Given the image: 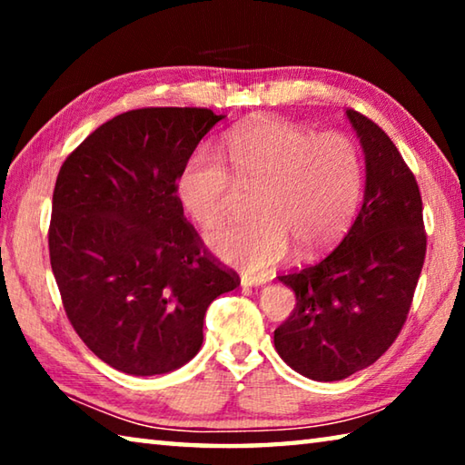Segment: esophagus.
Listing matches in <instances>:
<instances>
[{"mask_svg":"<svg viewBox=\"0 0 465 465\" xmlns=\"http://www.w3.org/2000/svg\"><path fill=\"white\" fill-rule=\"evenodd\" d=\"M264 279H258V277H246L243 274L242 277V287H258V285H264Z\"/></svg>","mask_w":465,"mask_h":465,"instance_id":"esophagus-1","label":"esophagus"}]
</instances>
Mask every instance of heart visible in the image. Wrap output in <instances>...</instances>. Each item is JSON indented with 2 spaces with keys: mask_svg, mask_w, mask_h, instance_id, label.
<instances>
[{
  "mask_svg": "<svg viewBox=\"0 0 465 465\" xmlns=\"http://www.w3.org/2000/svg\"><path fill=\"white\" fill-rule=\"evenodd\" d=\"M227 162L201 147L184 162L178 196L203 230L230 215L235 188H256L246 223L209 240L219 258L246 272L285 261L291 242L316 254L341 238L363 194V157L344 131H313L281 119H252L230 131Z\"/></svg>",
  "mask_w": 465,
  "mask_h": 465,
  "instance_id": "1",
  "label": "heart"
}]
</instances>
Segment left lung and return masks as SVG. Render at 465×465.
I'll return each instance as SVG.
<instances>
[{
    "mask_svg": "<svg viewBox=\"0 0 465 465\" xmlns=\"http://www.w3.org/2000/svg\"><path fill=\"white\" fill-rule=\"evenodd\" d=\"M346 116L365 152V199L334 252L281 274L295 308L274 330V349L305 377L338 381L373 365L411 312L427 232L412 170L385 131L355 108Z\"/></svg>",
    "mask_w": 465,
    "mask_h": 465,
    "instance_id": "8db88e82",
    "label": "left lung"
}]
</instances>
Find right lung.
<instances>
[{"instance_id":"1","label":"right lung","mask_w":465,"mask_h":465,"mask_svg":"<svg viewBox=\"0 0 465 465\" xmlns=\"http://www.w3.org/2000/svg\"><path fill=\"white\" fill-rule=\"evenodd\" d=\"M222 119L209 108L127 110L59 170L49 256L63 310L94 355L123 373L188 363L211 302L240 285L178 199L180 170Z\"/></svg>"}]
</instances>
